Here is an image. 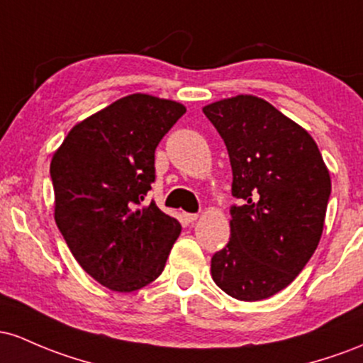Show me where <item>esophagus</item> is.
Wrapping results in <instances>:
<instances>
[{
    "mask_svg": "<svg viewBox=\"0 0 363 363\" xmlns=\"http://www.w3.org/2000/svg\"><path fill=\"white\" fill-rule=\"evenodd\" d=\"M183 218H185L186 221H189V223H194V221H197L199 214H190V213H185V214H183Z\"/></svg>",
    "mask_w": 363,
    "mask_h": 363,
    "instance_id": "esophagus-1",
    "label": "esophagus"
}]
</instances>
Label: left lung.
<instances>
[{
  "instance_id": "left-lung-1",
  "label": "left lung",
  "mask_w": 363,
  "mask_h": 363,
  "mask_svg": "<svg viewBox=\"0 0 363 363\" xmlns=\"http://www.w3.org/2000/svg\"><path fill=\"white\" fill-rule=\"evenodd\" d=\"M230 156V242L211 259L223 291L269 298L302 272L323 235L331 177L307 130L260 97L240 94L202 108Z\"/></svg>"
}]
</instances>
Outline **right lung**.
Instances as JSON below:
<instances>
[{"label": "right lung", "instance_id": "obj_1", "mask_svg": "<svg viewBox=\"0 0 363 363\" xmlns=\"http://www.w3.org/2000/svg\"><path fill=\"white\" fill-rule=\"evenodd\" d=\"M185 111L132 94L77 123L52 154L56 225L82 269L109 290L152 283L180 236L177 219L142 201L156 178L157 144Z\"/></svg>", "mask_w": 363, "mask_h": 363}]
</instances>
